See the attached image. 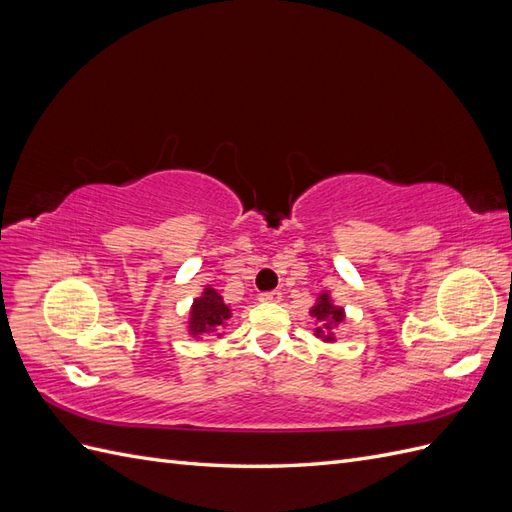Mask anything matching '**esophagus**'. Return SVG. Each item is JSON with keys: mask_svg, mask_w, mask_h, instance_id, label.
Wrapping results in <instances>:
<instances>
[{"mask_svg": "<svg viewBox=\"0 0 512 512\" xmlns=\"http://www.w3.org/2000/svg\"><path fill=\"white\" fill-rule=\"evenodd\" d=\"M260 301H267V303H280V301H282V292H280V290L262 292V294H260Z\"/></svg>", "mask_w": 512, "mask_h": 512, "instance_id": "obj_1", "label": "esophagus"}]
</instances>
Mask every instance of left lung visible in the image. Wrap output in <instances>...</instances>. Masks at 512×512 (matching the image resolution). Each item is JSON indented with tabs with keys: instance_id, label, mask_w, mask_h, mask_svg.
<instances>
[{
	"instance_id": "obj_1",
	"label": "left lung",
	"mask_w": 512,
	"mask_h": 512,
	"mask_svg": "<svg viewBox=\"0 0 512 512\" xmlns=\"http://www.w3.org/2000/svg\"><path fill=\"white\" fill-rule=\"evenodd\" d=\"M312 314L322 322V327H318V329H316V333H318V335L322 333V329L329 333V331H331V327H335L337 322H342V320H344V312H342V309H339V307H333V305H331L329 294H322V297L318 299V303L314 305ZM327 339H331V333L327 335Z\"/></svg>"
}]
</instances>
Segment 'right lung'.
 I'll return each instance as SVG.
<instances>
[{
	"label": "right lung",
	"instance_id": "add662e5",
	"mask_svg": "<svg viewBox=\"0 0 512 512\" xmlns=\"http://www.w3.org/2000/svg\"><path fill=\"white\" fill-rule=\"evenodd\" d=\"M228 318L230 309L226 307L224 299L213 288H207L203 297H198L192 305L190 331L192 335H203L215 327H222Z\"/></svg>",
	"mask_w": 512,
	"mask_h": 512
}]
</instances>
